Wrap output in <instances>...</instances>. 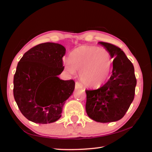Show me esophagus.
<instances>
[{
  "mask_svg": "<svg viewBox=\"0 0 152 152\" xmlns=\"http://www.w3.org/2000/svg\"><path fill=\"white\" fill-rule=\"evenodd\" d=\"M75 88H76V89L82 88V85L80 83H79V82H76V84H75Z\"/></svg>",
  "mask_w": 152,
  "mask_h": 152,
  "instance_id": "1",
  "label": "esophagus"
}]
</instances>
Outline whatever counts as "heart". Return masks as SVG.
<instances>
[{
	"instance_id": "b5f03b06",
	"label": "heart",
	"mask_w": 152,
	"mask_h": 152,
	"mask_svg": "<svg viewBox=\"0 0 152 152\" xmlns=\"http://www.w3.org/2000/svg\"><path fill=\"white\" fill-rule=\"evenodd\" d=\"M113 66L110 51L96 46H82L70 53L66 70L71 74L79 72L84 85L99 88L109 79Z\"/></svg>"
}]
</instances>
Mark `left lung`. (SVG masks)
I'll return each instance as SVG.
<instances>
[{"instance_id":"8db88e82","label":"left lung","mask_w":152,"mask_h":152,"mask_svg":"<svg viewBox=\"0 0 152 152\" xmlns=\"http://www.w3.org/2000/svg\"><path fill=\"white\" fill-rule=\"evenodd\" d=\"M110 51L113 61L112 75L106 84L96 90H86V110L95 121L109 123L124 117L135 96L137 84L134 67L117 46L99 42Z\"/></svg>"}]
</instances>
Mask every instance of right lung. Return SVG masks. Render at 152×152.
I'll use <instances>...</instances> for the list:
<instances>
[{"instance_id": "right-lung-1", "label": "right lung", "mask_w": 152, "mask_h": 152, "mask_svg": "<svg viewBox=\"0 0 152 152\" xmlns=\"http://www.w3.org/2000/svg\"><path fill=\"white\" fill-rule=\"evenodd\" d=\"M63 45L43 43L31 48L18 63L13 94L20 111L33 123L47 124L61 116L65 101L73 93V80L58 78L64 69Z\"/></svg>"}]
</instances>
